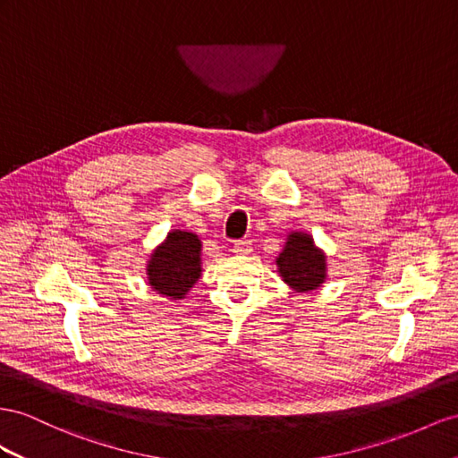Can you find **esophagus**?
Masks as SVG:
<instances>
[{
	"label": "esophagus",
	"instance_id": "esophagus-1",
	"mask_svg": "<svg viewBox=\"0 0 458 458\" xmlns=\"http://www.w3.org/2000/svg\"><path fill=\"white\" fill-rule=\"evenodd\" d=\"M251 240H233L232 242V248H233V253H238V255H248V253H251Z\"/></svg>",
	"mask_w": 458,
	"mask_h": 458
}]
</instances>
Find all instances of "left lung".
Masks as SVG:
<instances>
[{
  "label": "left lung",
  "instance_id": "obj_1",
  "mask_svg": "<svg viewBox=\"0 0 458 458\" xmlns=\"http://www.w3.org/2000/svg\"><path fill=\"white\" fill-rule=\"evenodd\" d=\"M276 265L286 283L300 292L315 290L325 280V257L308 233H290Z\"/></svg>",
  "mask_w": 458,
  "mask_h": 458
}]
</instances>
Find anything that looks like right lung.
<instances>
[{
    "mask_svg": "<svg viewBox=\"0 0 458 458\" xmlns=\"http://www.w3.org/2000/svg\"><path fill=\"white\" fill-rule=\"evenodd\" d=\"M201 242L191 232H170L166 242L152 253L148 261V283L157 292L170 298H183L201 275L199 265Z\"/></svg>",
    "mask_w": 458,
    "mask_h": 458,
    "instance_id": "right-lung-1",
    "label": "right lung"
}]
</instances>
